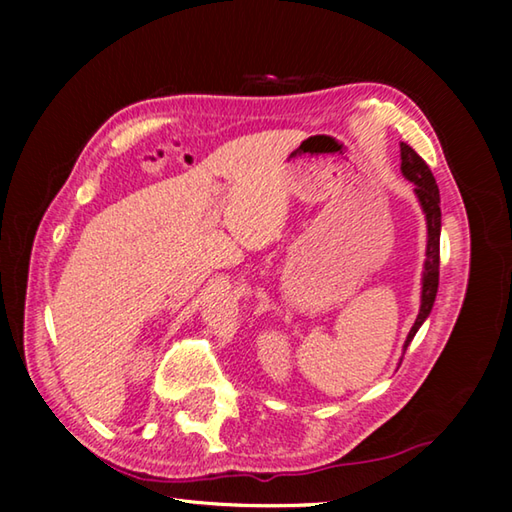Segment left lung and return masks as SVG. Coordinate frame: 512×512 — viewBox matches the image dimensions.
Instances as JSON below:
<instances>
[{
  "mask_svg": "<svg viewBox=\"0 0 512 512\" xmlns=\"http://www.w3.org/2000/svg\"><path fill=\"white\" fill-rule=\"evenodd\" d=\"M400 158H402V176L411 180L415 185V196H418V203L424 212V219H427V259H424V271H422V293H420V311L418 318L411 327L409 336L404 341V350L409 348L413 336L422 327L424 320L429 318L433 300H436L438 293V266H440V192L436 185V178H433L431 169L427 167L418 153H415L409 144H400Z\"/></svg>",
  "mask_w": 512,
  "mask_h": 512,
  "instance_id": "obj_1",
  "label": "left lung"
}]
</instances>
